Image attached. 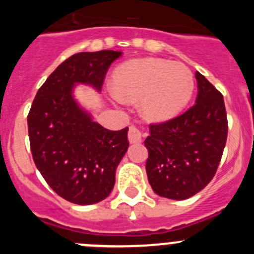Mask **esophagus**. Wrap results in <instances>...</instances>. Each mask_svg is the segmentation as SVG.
Listing matches in <instances>:
<instances>
[{"instance_id": "obj_1", "label": "esophagus", "mask_w": 254, "mask_h": 254, "mask_svg": "<svg viewBox=\"0 0 254 254\" xmlns=\"http://www.w3.org/2000/svg\"><path fill=\"white\" fill-rule=\"evenodd\" d=\"M142 129L137 126H131L128 129V140L131 143H138L142 141Z\"/></svg>"}]
</instances>
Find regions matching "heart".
Instances as JSON below:
<instances>
[{
    "mask_svg": "<svg viewBox=\"0 0 254 254\" xmlns=\"http://www.w3.org/2000/svg\"><path fill=\"white\" fill-rule=\"evenodd\" d=\"M114 90L121 99H141V111L150 121L178 116L192 98L194 77L190 67L160 58L126 62L114 72Z\"/></svg>",
    "mask_w": 254,
    "mask_h": 254,
    "instance_id": "obj_1",
    "label": "heart"
}]
</instances>
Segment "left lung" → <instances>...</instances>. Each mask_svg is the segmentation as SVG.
I'll use <instances>...</instances> for the list:
<instances>
[{"instance_id":"1","label":"left lung","mask_w":254,"mask_h":254,"mask_svg":"<svg viewBox=\"0 0 254 254\" xmlns=\"http://www.w3.org/2000/svg\"><path fill=\"white\" fill-rule=\"evenodd\" d=\"M196 104L181 116L150 125L145 140L149 151L147 179L156 194L186 199L214 178L228 137L224 98L214 85L196 72Z\"/></svg>"}]
</instances>
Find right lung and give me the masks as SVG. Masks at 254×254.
<instances>
[{"mask_svg": "<svg viewBox=\"0 0 254 254\" xmlns=\"http://www.w3.org/2000/svg\"><path fill=\"white\" fill-rule=\"evenodd\" d=\"M122 52H81L49 75L33 100L28 132L33 160L49 187L76 205L109 196L116 169L128 149V127L120 131L94 122L73 99L76 84L99 90L112 62Z\"/></svg>", "mask_w": 254, "mask_h": 254, "instance_id": "obj_1", "label": "right lung"}]
</instances>
